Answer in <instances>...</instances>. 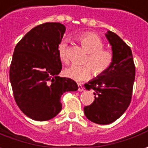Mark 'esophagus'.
Segmentation results:
<instances>
[{
    "instance_id": "esophagus-1",
    "label": "esophagus",
    "mask_w": 148,
    "mask_h": 148,
    "mask_svg": "<svg viewBox=\"0 0 148 148\" xmlns=\"http://www.w3.org/2000/svg\"><path fill=\"white\" fill-rule=\"evenodd\" d=\"M78 91H83L84 90V87H83V85H82V84H80V83H78Z\"/></svg>"
}]
</instances>
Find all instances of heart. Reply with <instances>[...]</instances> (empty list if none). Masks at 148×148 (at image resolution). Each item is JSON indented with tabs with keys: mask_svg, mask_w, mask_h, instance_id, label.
I'll return each instance as SVG.
<instances>
[{
	"mask_svg": "<svg viewBox=\"0 0 148 148\" xmlns=\"http://www.w3.org/2000/svg\"><path fill=\"white\" fill-rule=\"evenodd\" d=\"M80 46L88 53L84 65H71L64 70V74L76 81L87 80L91 76L92 71L95 76H100L108 71L114 61L113 52L104 48V42L101 38L93 33H85L77 38ZM68 45L64 41L60 42L57 53L61 62H68Z\"/></svg>",
	"mask_w": 148,
	"mask_h": 148,
	"instance_id": "b5f03b06",
	"label": "heart"
}]
</instances>
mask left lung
<instances>
[{
    "mask_svg": "<svg viewBox=\"0 0 148 148\" xmlns=\"http://www.w3.org/2000/svg\"><path fill=\"white\" fill-rule=\"evenodd\" d=\"M106 35L114 54L112 65L103 75L84 84L86 89L95 91V100L84 107V114L91 122L101 125L114 122L127 110L135 77L130 47L112 31H108Z\"/></svg>",
    "mask_w": 148,
    "mask_h": 148,
    "instance_id": "1",
    "label": "left lung"
}]
</instances>
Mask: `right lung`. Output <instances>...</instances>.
<instances>
[{
    "label": "right lung",
    "instance_id": "right-lung-1",
    "mask_svg": "<svg viewBox=\"0 0 148 148\" xmlns=\"http://www.w3.org/2000/svg\"><path fill=\"white\" fill-rule=\"evenodd\" d=\"M66 28L59 22H46L30 29L16 45L10 68L15 101L26 116L47 121L62 109L60 97L78 85L60 77L62 63L57 47Z\"/></svg>",
    "mask_w": 148,
    "mask_h": 148
}]
</instances>
